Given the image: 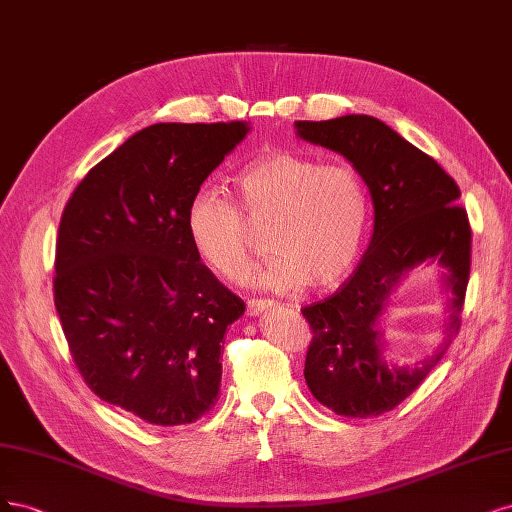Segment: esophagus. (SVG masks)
<instances>
[{"label":"esophagus","mask_w":512,"mask_h":512,"mask_svg":"<svg viewBox=\"0 0 512 512\" xmlns=\"http://www.w3.org/2000/svg\"><path fill=\"white\" fill-rule=\"evenodd\" d=\"M274 306V302L272 300H261V298H253V300H249L246 302V312H249L251 317H255V315H259V312H263V310H268V308H272Z\"/></svg>","instance_id":"esophagus-1"}]
</instances>
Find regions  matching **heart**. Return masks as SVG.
I'll return each instance as SVG.
<instances>
[{"label":"heart","mask_w":512,"mask_h":512,"mask_svg":"<svg viewBox=\"0 0 512 512\" xmlns=\"http://www.w3.org/2000/svg\"><path fill=\"white\" fill-rule=\"evenodd\" d=\"M236 185L247 217L272 221L268 244L276 255L257 276L261 287L295 291L310 283L325 289L349 274L368 225V191L351 166L283 151L246 166ZM185 225L210 270L236 283L251 272L249 223L221 189L197 191Z\"/></svg>","instance_id":"b5f03b06"}]
</instances>
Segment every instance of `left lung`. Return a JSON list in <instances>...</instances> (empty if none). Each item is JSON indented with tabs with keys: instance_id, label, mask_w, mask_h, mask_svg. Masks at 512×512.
<instances>
[{
	"instance_id": "obj_1",
	"label": "left lung",
	"mask_w": 512,
	"mask_h": 512,
	"mask_svg": "<svg viewBox=\"0 0 512 512\" xmlns=\"http://www.w3.org/2000/svg\"><path fill=\"white\" fill-rule=\"evenodd\" d=\"M298 136L340 153L364 178L374 206L368 251L329 298L302 308L312 340L304 378L310 393L342 417H376L415 391L459 332L470 278L472 232L459 187L438 163L368 114L295 121ZM421 262L443 268L452 291L448 342L412 367L386 357L382 315L392 289Z\"/></svg>"
}]
</instances>
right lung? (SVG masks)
Returning a JSON list of instances; mask_svg holds the SVG:
<instances>
[{
	"label": "right lung",
	"mask_w": 512,
	"mask_h": 512,
	"mask_svg": "<svg viewBox=\"0 0 512 512\" xmlns=\"http://www.w3.org/2000/svg\"><path fill=\"white\" fill-rule=\"evenodd\" d=\"M249 125L157 123L80 180L61 214L55 308L97 398L153 425L217 404L221 346L244 302L195 253L185 214Z\"/></svg>",
	"instance_id": "1"
}]
</instances>
